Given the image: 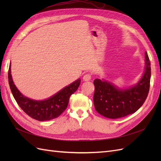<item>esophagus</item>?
<instances>
[{"label": "esophagus", "mask_w": 161, "mask_h": 161, "mask_svg": "<svg viewBox=\"0 0 161 161\" xmlns=\"http://www.w3.org/2000/svg\"><path fill=\"white\" fill-rule=\"evenodd\" d=\"M91 75L90 74V73H87V74H86L85 75H84L83 76V80L85 81H89L91 79Z\"/></svg>", "instance_id": "34e87169"}]
</instances>
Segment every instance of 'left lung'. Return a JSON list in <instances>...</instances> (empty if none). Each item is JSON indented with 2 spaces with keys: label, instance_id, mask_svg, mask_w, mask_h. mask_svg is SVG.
<instances>
[{
  "label": "left lung",
  "instance_id": "obj_1",
  "mask_svg": "<svg viewBox=\"0 0 161 161\" xmlns=\"http://www.w3.org/2000/svg\"><path fill=\"white\" fill-rule=\"evenodd\" d=\"M146 69L138 83L129 89L121 90L106 80H94L95 108L99 114L110 119H118L134 114L147 98L151 76L150 62L145 52Z\"/></svg>",
  "mask_w": 161,
  "mask_h": 161
}]
</instances>
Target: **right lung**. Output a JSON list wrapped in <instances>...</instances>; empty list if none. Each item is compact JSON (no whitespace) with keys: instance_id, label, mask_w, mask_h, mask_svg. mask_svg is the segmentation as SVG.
Wrapping results in <instances>:
<instances>
[{"instance_id":"right-lung-1","label":"right lung","mask_w":161,"mask_h":161,"mask_svg":"<svg viewBox=\"0 0 161 161\" xmlns=\"http://www.w3.org/2000/svg\"><path fill=\"white\" fill-rule=\"evenodd\" d=\"M8 83L14 99L21 109L31 118L38 121H47L58 118L66 109L70 97L78 89L80 79L64 87L56 95L44 101H35L23 96L14 85L9 66Z\"/></svg>"}]
</instances>
